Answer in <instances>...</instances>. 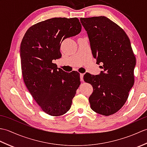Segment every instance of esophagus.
Instances as JSON below:
<instances>
[{
	"mask_svg": "<svg viewBox=\"0 0 147 147\" xmlns=\"http://www.w3.org/2000/svg\"><path fill=\"white\" fill-rule=\"evenodd\" d=\"M83 76H84V74H83V73L80 74V80H81V82H83Z\"/></svg>",
	"mask_w": 147,
	"mask_h": 147,
	"instance_id": "1",
	"label": "esophagus"
}]
</instances>
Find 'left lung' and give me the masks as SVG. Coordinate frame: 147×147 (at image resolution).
<instances>
[{
	"mask_svg": "<svg viewBox=\"0 0 147 147\" xmlns=\"http://www.w3.org/2000/svg\"><path fill=\"white\" fill-rule=\"evenodd\" d=\"M80 21L93 57L104 69L98 75H84V80L93 88L90 107L99 114H114L125 104L134 85L136 58L130 40L120 26L105 16L80 18Z\"/></svg>",
	"mask_w": 147,
	"mask_h": 147,
	"instance_id": "8db88e82",
	"label": "left lung"
}]
</instances>
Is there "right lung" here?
Here are the masks:
<instances>
[{
  "label": "right lung",
  "instance_id": "obj_1",
  "mask_svg": "<svg viewBox=\"0 0 147 147\" xmlns=\"http://www.w3.org/2000/svg\"><path fill=\"white\" fill-rule=\"evenodd\" d=\"M76 18H54L30 27L20 46L22 74L26 88L45 113L53 116L69 110L80 85V73H66L53 61L61 57L62 41L79 34Z\"/></svg>",
  "mask_w": 147,
  "mask_h": 147
}]
</instances>
